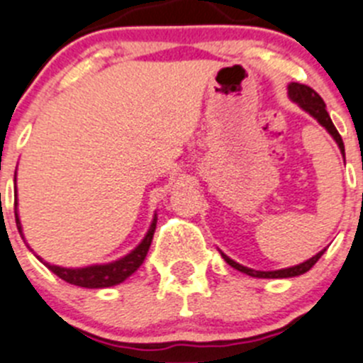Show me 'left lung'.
<instances>
[{
    "label": "left lung",
    "instance_id": "1",
    "mask_svg": "<svg viewBox=\"0 0 363 363\" xmlns=\"http://www.w3.org/2000/svg\"><path fill=\"white\" fill-rule=\"evenodd\" d=\"M289 98H291L294 103H298V105L301 106L305 112H308L310 116L313 117V119H317V123H319L320 126L326 128L328 133L333 137L335 143L339 144L340 151H342V155H344L342 137H340V133L337 132L335 124L331 123V117H330V113H328L326 105H324L323 98H320V96L317 94V92L313 91L312 87H308V85H303V84H289ZM324 251H326V250L319 251L315 257H312L310 260L303 262V264L294 265V267L278 269V271H255V269L244 267V265L237 264L235 260L228 258L224 253H220V255H223V258L226 260L228 265H231V267L237 269V271H240V272H246V274L253 276V278H292V276L305 274L306 271H310V269L315 265V262L319 260L320 257H323Z\"/></svg>",
    "mask_w": 363,
    "mask_h": 363
}]
</instances>
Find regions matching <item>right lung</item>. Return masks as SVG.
<instances>
[{
    "label": "right lung",
    "mask_w": 363,
    "mask_h": 363,
    "mask_svg": "<svg viewBox=\"0 0 363 363\" xmlns=\"http://www.w3.org/2000/svg\"><path fill=\"white\" fill-rule=\"evenodd\" d=\"M16 206H17V198H16ZM16 224L21 237H23V231H21V220H19V216H17V208H16ZM155 228H157V216L153 217V223H151L150 230H147L143 242H140L132 253H128L126 257L119 258V260L116 262H110V264L89 265V267H80V269L58 267V265H51L48 264V262H44V265H46L51 272H55L58 278L71 283V285H78V287L105 289V287H112V285H119V283H123L128 276H132L133 272L143 265L144 258H146L147 251H150L151 240H153ZM39 260L43 262V258H39Z\"/></svg>",
    "instance_id": "add662e5"
}]
</instances>
